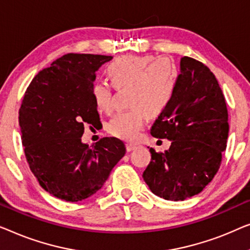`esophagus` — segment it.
Returning <instances> with one entry per match:
<instances>
[{"mask_svg":"<svg viewBox=\"0 0 250 250\" xmlns=\"http://www.w3.org/2000/svg\"><path fill=\"white\" fill-rule=\"evenodd\" d=\"M137 146H138V145H137V144H133V143H128V144H126V145H125L126 150H128V152H131V150L135 149Z\"/></svg>","mask_w":250,"mask_h":250,"instance_id":"obj_1","label":"esophagus"}]
</instances>
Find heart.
I'll list each match as a JSON object with an SVG mask.
<instances>
[{"mask_svg": "<svg viewBox=\"0 0 250 250\" xmlns=\"http://www.w3.org/2000/svg\"><path fill=\"white\" fill-rule=\"evenodd\" d=\"M112 86L129 88L130 110L119 112L107 125L110 133L122 139L138 135L147 115L156 118L171 103L179 79L177 66L171 60L152 55H125L106 66ZM91 96L97 110L108 112L112 107V89L105 83H95Z\"/></svg>", "mask_w": 250, "mask_h": 250, "instance_id": "b5f03b06", "label": "heart"}]
</instances>
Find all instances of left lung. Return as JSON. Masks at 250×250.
<instances>
[{"mask_svg":"<svg viewBox=\"0 0 250 250\" xmlns=\"http://www.w3.org/2000/svg\"><path fill=\"white\" fill-rule=\"evenodd\" d=\"M180 69L174 96L150 129L171 146L160 153L150 148L143 173L153 194L174 202L199 194L213 180L229 135L226 98L213 72L188 56Z\"/></svg>","mask_w":250,"mask_h":250,"instance_id":"8db88e82","label":"left lung"}]
</instances>
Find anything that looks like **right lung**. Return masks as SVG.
I'll list each match as a JSON object with an SVG mask.
<instances>
[{
  "label": "right lung",
  "mask_w": 250,
  "mask_h": 250,
  "mask_svg": "<svg viewBox=\"0 0 250 250\" xmlns=\"http://www.w3.org/2000/svg\"><path fill=\"white\" fill-rule=\"evenodd\" d=\"M113 56L69 53L31 80L19 110L24 155L42 188L65 202H79L100 190L125 146L104 137L83 144L85 125L100 124L91 87L102 64Z\"/></svg>",
  "instance_id": "obj_1"
}]
</instances>
